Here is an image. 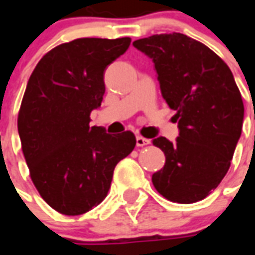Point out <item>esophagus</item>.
Listing matches in <instances>:
<instances>
[{
  "mask_svg": "<svg viewBox=\"0 0 255 255\" xmlns=\"http://www.w3.org/2000/svg\"><path fill=\"white\" fill-rule=\"evenodd\" d=\"M149 144V140L143 137V136H136V145L137 147H144V145H148Z\"/></svg>",
  "mask_w": 255,
  "mask_h": 255,
  "instance_id": "34e87169",
  "label": "esophagus"
}]
</instances>
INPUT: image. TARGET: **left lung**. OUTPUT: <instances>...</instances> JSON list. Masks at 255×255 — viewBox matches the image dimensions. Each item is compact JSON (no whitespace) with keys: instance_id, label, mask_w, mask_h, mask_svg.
Here are the masks:
<instances>
[{"instance_id":"left-lung-1","label":"left lung","mask_w":255,"mask_h":255,"mask_svg":"<svg viewBox=\"0 0 255 255\" xmlns=\"http://www.w3.org/2000/svg\"><path fill=\"white\" fill-rule=\"evenodd\" d=\"M133 46L153 62L161 95L178 123L174 143L163 136L152 140L165 155L152 182L169 201H200L229 170L244 123L241 92L225 62L188 35L156 34Z\"/></svg>"}]
</instances>
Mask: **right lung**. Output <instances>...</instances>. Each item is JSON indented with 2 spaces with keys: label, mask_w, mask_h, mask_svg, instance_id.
I'll use <instances>...</instances> for the list:
<instances>
[{
  "label": "right lung",
  "mask_w": 255,
  "mask_h": 255,
  "mask_svg": "<svg viewBox=\"0 0 255 255\" xmlns=\"http://www.w3.org/2000/svg\"><path fill=\"white\" fill-rule=\"evenodd\" d=\"M131 38H79L54 47L35 66L18 114L30 177L41 197L66 216L99 205L116 164L136 145L131 131L110 135L90 127L103 100L104 71Z\"/></svg>",
  "instance_id": "1"
}]
</instances>
